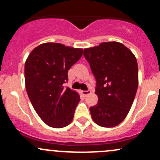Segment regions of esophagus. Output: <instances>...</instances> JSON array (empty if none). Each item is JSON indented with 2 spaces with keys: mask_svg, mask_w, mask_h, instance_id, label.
Wrapping results in <instances>:
<instances>
[{
  "mask_svg": "<svg viewBox=\"0 0 160 160\" xmlns=\"http://www.w3.org/2000/svg\"><path fill=\"white\" fill-rule=\"evenodd\" d=\"M81 93H82V94L83 95V96L87 97L88 95H89L90 93H91V90H82Z\"/></svg>",
  "mask_w": 160,
  "mask_h": 160,
  "instance_id": "34e87169",
  "label": "esophagus"
}]
</instances>
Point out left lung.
I'll use <instances>...</instances> for the list:
<instances>
[{
    "label": "left lung",
    "instance_id": "8db88e82",
    "mask_svg": "<svg viewBox=\"0 0 160 160\" xmlns=\"http://www.w3.org/2000/svg\"><path fill=\"white\" fill-rule=\"evenodd\" d=\"M83 56L96 79V105L90 108L97 125L117 126L132 105L138 85V63L133 53L117 42L85 49Z\"/></svg>",
    "mask_w": 160,
    "mask_h": 160
}]
</instances>
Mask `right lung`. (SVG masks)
Here are the masks:
<instances>
[{"instance_id": "add662e5", "label": "right lung", "mask_w": 160, "mask_h": 160, "mask_svg": "<svg viewBox=\"0 0 160 160\" xmlns=\"http://www.w3.org/2000/svg\"><path fill=\"white\" fill-rule=\"evenodd\" d=\"M82 55V49L48 42L35 48L25 62L28 96L40 118L50 127L63 128L73 118L80 96L62 85L68 81V70Z\"/></svg>"}]
</instances>
